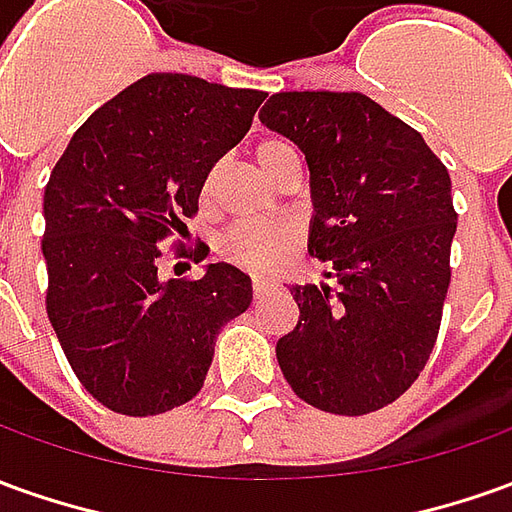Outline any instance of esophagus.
Segmentation results:
<instances>
[{
  "label": "esophagus",
  "instance_id": "1",
  "mask_svg": "<svg viewBox=\"0 0 512 512\" xmlns=\"http://www.w3.org/2000/svg\"><path fill=\"white\" fill-rule=\"evenodd\" d=\"M268 288H271V280H263V277H255V280H252V293H255V299H260L263 293H268Z\"/></svg>",
  "mask_w": 512,
  "mask_h": 512
}]
</instances>
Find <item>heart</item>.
Here are the masks:
<instances>
[{
	"instance_id": "heart-1",
	"label": "heart",
	"mask_w": 512,
	"mask_h": 512,
	"mask_svg": "<svg viewBox=\"0 0 512 512\" xmlns=\"http://www.w3.org/2000/svg\"><path fill=\"white\" fill-rule=\"evenodd\" d=\"M291 152L293 149L285 141H263L255 152L257 166L268 177L280 166L282 157ZM293 244H296V230L285 221H241L221 238V255L246 271L263 274L280 268L285 257L291 255Z\"/></svg>"
}]
</instances>
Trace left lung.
Segmentation results:
<instances>
[{
	"label": "left lung",
	"instance_id": "obj_1",
	"mask_svg": "<svg viewBox=\"0 0 512 512\" xmlns=\"http://www.w3.org/2000/svg\"><path fill=\"white\" fill-rule=\"evenodd\" d=\"M260 121L305 155L307 252L338 280L293 285L299 321L277 341V363L307 405L366 416L418 380L441 330L457 230L449 171L413 127L355 91L274 94Z\"/></svg>",
	"mask_w": 512,
	"mask_h": 512
}]
</instances>
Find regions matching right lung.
I'll return each mask as SVG.
<instances>
[{
	"label": "right lung",
	"mask_w": 512,
	"mask_h": 512,
	"mask_svg": "<svg viewBox=\"0 0 512 512\" xmlns=\"http://www.w3.org/2000/svg\"><path fill=\"white\" fill-rule=\"evenodd\" d=\"M263 91L146 74L74 132L44 191L46 313L77 380L121 416H157L202 391L221 327L252 280L210 263L160 280L157 244L188 230L210 169L244 138Z\"/></svg>",
	"instance_id": "obj_1"
}]
</instances>
